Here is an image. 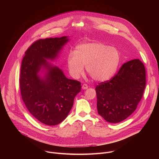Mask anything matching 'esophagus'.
<instances>
[{
    "label": "esophagus",
    "instance_id": "1",
    "mask_svg": "<svg viewBox=\"0 0 159 159\" xmlns=\"http://www.w3.org/2000/svg\"><path fill=\"white\" fill-rule=\"evenodd\" d=\"M82 88H83V89H87L88 88V86L86 84H84L82 86Z\"/></svg>",
    "mask_w": 159,
    "mask_h": 159
}]
</instances>
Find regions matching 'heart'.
<instances>
[{
  "label": "heart",
  "instance_id": "1",
  "mask_svg": "<svg viewBox=\"0 0 159 159\" xmlns=\"http://www.w3.org/2000/svg\"><path fill=\"white\" fill-rule=\"evenodd\" d=\"M120 53L114 47L98 42L79 45L75 53L67 57V64L70 74L79 78L84 71V66L91 77L97 81L110 79L118 67Z\"/></svg>",
  "mask_w": 159,
  "mask_h": 159
}]
</instances>
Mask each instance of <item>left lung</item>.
<instances>
[{"mask_svg": "<svg viewBox=\"0 0 159 159\" xmlns=\"http://www.w3.org/2000/svg\"><path fill=\"white\" fill-rule=\"evenodd\" d=\"M145 87L143 62L136 59L124 63L111 80L96 86L98 113L110 123L124 120L136 110Z\"/></svg>", "mask_w": 159, "mask_h": 159, "instance_id": "1", "label": "left lung"}]
</instances>
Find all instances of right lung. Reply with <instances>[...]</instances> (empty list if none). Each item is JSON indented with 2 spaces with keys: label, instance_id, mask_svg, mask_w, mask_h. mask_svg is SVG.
<instances>
[{
  "label": "right lung",
  "instance_id": "add662e5",
  "mask_svg": "<svg viewBox=\"0 0 159 159\" xmlns=\"http://www.w3.org/2000/svg\"><path fill=\"white\" fill-rule=\"evenodd\" d=\"M68 41L67 37L37 40L26 50L21 63L20 86L23 102L30 113L48 125H57L67 117L81 91L80 81L68 79L62 70L46 60L56 58ZM42 69L47 71L43 78L39 76Z\"/></svg>",
  "mask_w": 159,
  "mask_h": 159
}]
</instances>
